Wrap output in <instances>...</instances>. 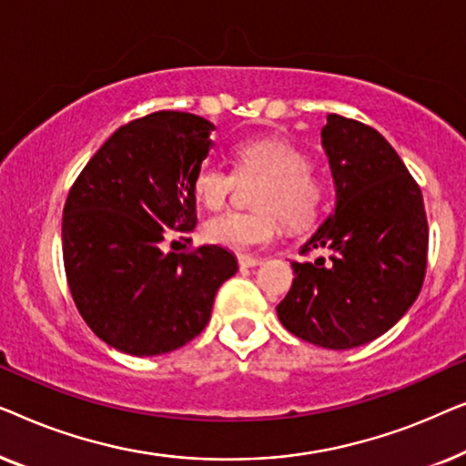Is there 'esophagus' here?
<instances>
[{
  "label": "esophagus",
  "mask_w": 466,
  "mask_h": 466,
  "mask_svg": "<svg viewBox=\"0 0 466 466\" xmlns=\"http://www.w3.org/2000/svg\"><path fill=\"white\" fill-rule=\"evenodd\" d=\"M238 263L241 269H248V267H257L263 263V258H257V257H248V254H239L238 257Z\"/></svg>",
  "instance_id": "esophagus-1"
}]
</instances>
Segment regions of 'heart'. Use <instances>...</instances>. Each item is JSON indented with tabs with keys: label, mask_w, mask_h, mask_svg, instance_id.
Listing matches in <instances>:
<instances>
[{
	"label": "heart",
	"mask_w": 466,
	"mask_h": 466,
	"mask_svg": "<svg viewBox=\"0 0 466 466\" xmlns=\"http://www.w3.org/2000/svg\"><path fill=\"white\" fill-rule=\"evenodd\" d=\"M239 176H263L254 193L258 209H227L206 220L203 235L209 244L246 252L276 238L279 218L290 228L314 225L324 203L322 177L309 167V157L286 139H248L235 148ZM238 182L227 165L203 161L195 169L193 193L209 209L220 208Z\"/></svg>",
	"instance_id": "obj_1"
}]
</instances>
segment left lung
<instances>
[{"instance_id": "8db88e82", "label": "left lung", "mask_w": 466, "mask_h": 466, "mask_svg": "<svg viewBox=\"0 0 466 466\" xmlns=\"http://www.w3.org/2000/svg\"><path fill=\"white\" fill-rule=\"evenodd\" d=\"M322 146L333 171L335 212L292 263L278 318L299 339L350 350L392 329L422 290L429 250L422 190L380 131L329 114Z\"/></svg>"}]
</instances>
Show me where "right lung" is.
<instances>
[{
  "label": "right lung",
  "mask_w": 466,
  "mask_h": 466,
  "mask_svg": "<svg viewBox=\"0 0 466 466\" xmlns=\"http://www.w3.org/2000/svg\"><path fill=\"white\" fill-rule=\"evenodd\" d=\"M209 120L155 112L114 131L69 188L63 265L88 329L133 356L167 354L206 329L214 297L238 260L220 246L163 252L165 233L197 225L195 169Z\"/></svg>",
  "instance_id": "obj_1"
}]
</instances>
